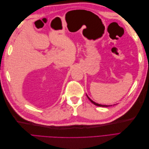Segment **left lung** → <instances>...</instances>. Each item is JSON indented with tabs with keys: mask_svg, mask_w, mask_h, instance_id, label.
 Returning <instances> with one entry per match:
<instances>
[{
	"mask_svg": "<svg viewBox=\"0 0 149 149\" xmlns=\"http://www.w3.org/2000/svg\"><path fill=\"white\" fill-rule=\"evenodd\" d=\"M86 96H87V97H88V98L89 99V100L91 101L92 103H93L94 105H96V106H100V107H109V106H110L109 105H102V104H98V103H96V102H95L94 101H93L92 100H91V99H90L89 97V96L87 95L86 94ZM112 105H111V106Z\"/></svg>",
	"mask_w": 149,
	"mask_h": 149,
	"instance_id": "obj_1",
	"label": "left lung"
}]
</instances>
